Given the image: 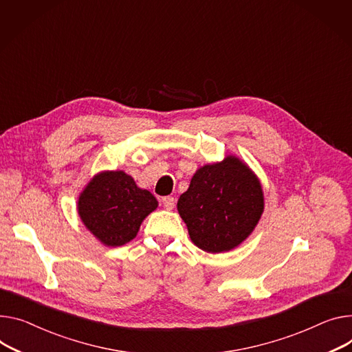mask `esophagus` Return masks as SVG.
Masks as SVG:
<instances>
[{"instance_id":"1","label":"esophagus","mask_w":352,"mask_h":352,"mask_svg":"<svg viewBox=\"0 0 352 352\" xmlns=\"http://www.w3.org/2000/svg\"><path fill=\"white\" fill-rule=\"evenodd\" d=\"M175 197H172V196H166V197H164L162 199V206H164L166 210H173V207H175Z\"/></svg>"}]
</instances>
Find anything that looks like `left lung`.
I'll use <instances>...</instances> for the list:
<instances>
[{
	"label": "left lung",
	"instance_id": "8db88e82",
	"mask_svg": "<svg viewBox=\"0 0 352 352\" xmlns=\"http://www.w3.org/2000/svg\"><path fill=\"white\" fill-rule=\"evenodd\" d=\"M177 210L195 245L211 254L230 251L258 224L263 211L262 187L245 164L230 156L195 173Z\"/></svg>",
	"mask_w": 352,
	"mask_h": 352
}]
</instances>
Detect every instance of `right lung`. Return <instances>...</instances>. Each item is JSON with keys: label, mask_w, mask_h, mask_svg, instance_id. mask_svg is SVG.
Masks as SVG:
<instances>
[{"label": "right lung", "mask_w": 352, "mask_h": 352, "mask_svg": "<svg viewBox=\"0 0 352 352\" xmlns=\"http://www.w3.org/2000/svg\"><path fill=\"white\" fill-rule=\"evenodd\" d=\"M157 207V200L142 190L126 173L97 175L78 199L85 226L107 247H120L137 235L141 223Z\"/></svg>", "instance_id": "1"}]
</instances>
